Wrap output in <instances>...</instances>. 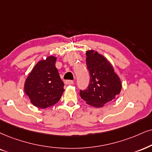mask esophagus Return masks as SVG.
I'll use <instances>...</instances> for the list:
<instances>
[{"mask_svg": "<svg viewBox=\"0 0 152 152\" xmlns=\"http://www.w3.org/2000/svg\"><path fill=\"white\" fill-rule=\"evenodd\" d=\"M73 83H74V82H73L72 80H65V84L67 85H73Z\"/></svg>", "mask_w": 152, "mask_h": 152, "instance_id": "obj_1", "label": "esophagus"}]
</instances>
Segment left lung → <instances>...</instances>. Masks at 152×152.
Masks as SVG:
<instances>
[{"instance_id":"1","label":"left lung","mask_w":152,"mask_h":152,"mask_svg":"<svg viewBox=\"0 0 152 152\" xmlns=\"http://www.w3.org/2000/svg\"><path fill=\"white\" fill-rule=\"evenodd\" d=\"M86 56L90 82L87 89L80 90V95L87 104L103 107L121 92V80L104 56L93 50L86 51Z\"/></svg>"}]
</instances>
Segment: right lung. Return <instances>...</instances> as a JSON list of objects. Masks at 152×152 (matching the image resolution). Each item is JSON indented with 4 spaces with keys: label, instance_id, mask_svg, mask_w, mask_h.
Masks as SVG:
<instances>
[{
    "label": "right lung",
    "instance_id": "obj_1",
    "mask_svg": "<svg viewBox=\"0 0 152 152\" xmlns=\"http://www.w3.org/2000/svg\"><path fill=\"white\" fill-rule=\"evenodd\" d=\"M56 58L48 56L39 61L24 83V92L34 106L46 108L58 102L64 91V83L56 67Z\"/></svg>",
    "mask_w": 152,
    "mask_h": 152
}]
</instances>
